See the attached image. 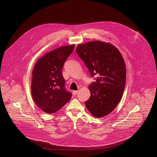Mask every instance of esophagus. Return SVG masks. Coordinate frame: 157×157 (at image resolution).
Segmentation results:
<instances>
[{
  "label": "esophagus",
  "mask_w": 157,
  "mask_h": 157,
  "mask_svg": "<svg viewBox=\"0 0 157 157\" xmlns=\"http://www.w3.org/2000/svg\"><path fill=\"white\" fill-rule=\"evenodd\" d=\"M73 94H74V95H77V93H78V91L77 90H76V91H73Z\"/></svg>",
  "instance_id": "obj_1"
}]
</instances>
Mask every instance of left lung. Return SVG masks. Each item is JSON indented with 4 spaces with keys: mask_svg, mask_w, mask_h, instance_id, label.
Instances as JSON below:
<instances>
[{
    "mask_svg": "<svg viewBox=\"0 0 157 157\" xmlns=\"http://www.w3.org/2000/svg\"><path fill=\"white\" fill-rule=\"evenodd\" d=\"M76 52L88 68L95 82L89 87L90 98L85 102L94 117L110 113L119 103L126 83L124 58L113 45L93 41L77 45Z\"/></svg>",
    "mask_w": 157,
    "mask_h": 157,
    "instance_id": "8db88e82",
    "label": "left lung"
}]
</instances>
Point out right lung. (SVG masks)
I'll list each match as a JSON object with an SVG mask.
<instances>
[{"instance_id": "right-lung-1", "label": "right lung", "mask_w": 157, "mask_h": 157, "mask_svg": "<svg viewBox=\"0 0 157 157\" xmlns=\"http://www.w3.org/2000/svg\"><path fill=\"white\" fill-rule=\"evenodd\" d=\"M74 48V44L52 50L40 58L34 66L31 94L37 106L47 113L59 110L72 97L66 89L62 70Z\"/></svg>"}]
</instances>
